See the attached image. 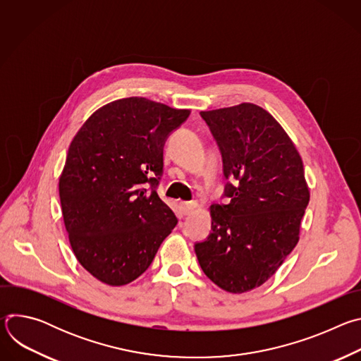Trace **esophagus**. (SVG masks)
I'll return each instance as SVG.
<instances>
[{
	"mask_svg": "<svg viewBox=\"0 0 361 361\" xmlns=\"http://www.w3.org/2000/svg\"><path fill=\"white\" fill-rule=\"evenodd\" d=\"M180 207L184 216H188L194 212V209L197 207V202L195 201H181L180 202Z\"/></svg>",
	"mask_w": 361,
	"mask_h": 361,
	"instance_id": "1",
	"label": "esophagus"
}]
</instances>
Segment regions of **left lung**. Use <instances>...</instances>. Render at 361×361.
Segmentation results:
<instances>
[{
    "instance_id": "1",
    "label": "left lung",
    "mask_w": 361,
    "mask_h": 361,
    "mask_svg": "<svg viewBox=\"0 0 361 361\" xmlns=\"http://www.w3.org/2000/svg\"><path fill=\"white\" fill-rule=\"evenodd\" d=\"M200 116L230 181L227 201L212 205V233L194 250L205 276L240 294L264 284L293 251L310 192L298 151L266 110L243 102Z\"/></svg>"
}]
</instances>
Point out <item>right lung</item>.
I'll use <instances>...</instances> for the list:
<instances>
[{
  "mask_svg": "<svg viewBox=\"0 0 361 361\" xmlns=\"http://www.w3.org/2000/svg\"><path fill=\"white\" fill-rule=\"evenodd\" d=\"M188 116L123 98L97 110L71 141L60 177L63 217L77 260L97 280L138 279L177 226L157 188L164 144Z\"/></svg>",
  "mask_w": 361,
  "mask_h": 361,
  "instance_id": "right-lung-1",
  "label": "right lung"
}]
</instances>
